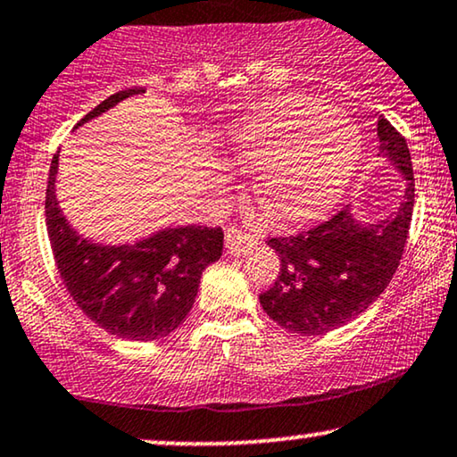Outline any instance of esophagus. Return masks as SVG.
Instances as JSON below:
<instances>
[{
	"instance_id": "obj_1",
	"label": "esophagus",
	"mask_w": 457,
	"mask_h": 457,
	"mask_svg": "<svg viewBox=\"0 0 457 457\" xmlns=\"http://www.w3.org/2000/svg\"><path fill=\"white\" fill-rule=\"evenodd\" d=\"M255 238L251 234L242 232V229L229 228L225 232V248H228L229 255H246V253H251L255 248Z\"/></svg>"
}]
</instances>
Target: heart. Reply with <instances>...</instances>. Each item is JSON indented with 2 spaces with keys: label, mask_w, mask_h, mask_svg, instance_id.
Masks as SVG:
<instances>
[{
  "label": "heart",
  "mask_w": 457,
  "mask_h": 457,
  "mask_svg": "<svg viewBox=\"0 0 457 457\" xmlns=\"http://www.w3.org/2000/svg\"><path fill=\"white\" fill-rule=\"evenodd\" d=\"M232 158L262 169L257 194L280 225L312 223L337 204L361 160V132L331 105L285 96L228 132Z\"/></svg>",
  "instance_id": "heart-1"
}]
</instances>
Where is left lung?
Wrapping results in <instances>:
<instances>
[{"instance_id":"left-lung-1","label":"left lung","mask_w":457,"mask_h":457,"mask_svg":"<svg viewBox=\"0 0 457 457\" xmlns=\"http://www.w3.org/2000/svg\"><path fill=\"white\" fill-rule=\"evenodd\" d=\"M378 138L379 155L407 181L390 217L365 223L344 209L308 232L268 240L280 257V271L259 302L287 331L322 335L344 327L382 295L401 263L415 198L411 154L384 115Z\"/></svg>"}]
</instances>
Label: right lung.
Returning a JSON list of instances; mask_svg holds the SVG:
<instances>
[{
    "label": "right lung",
    "mask_w": 457,
    "mask_h": 457,
    "mask_svg": "<svg viewBox=\"0 0 457 457\" xmlns=\"http://www.w3.org/2000/svg\"><path fill=\"white\" fill-rule=\"evenodd\" d=\"M143 92H115L84 115L78 126ZM56 170L59 154L50 164L46 228L69 295L92 322L115 337L152 342L170 335L192 310L202 271L221 257V228L179 225L160 229L135 245H99L84 238L62 215L54 189Z\"/></svg>",
    "instance_id": "add662e5"
}]
</instances>
